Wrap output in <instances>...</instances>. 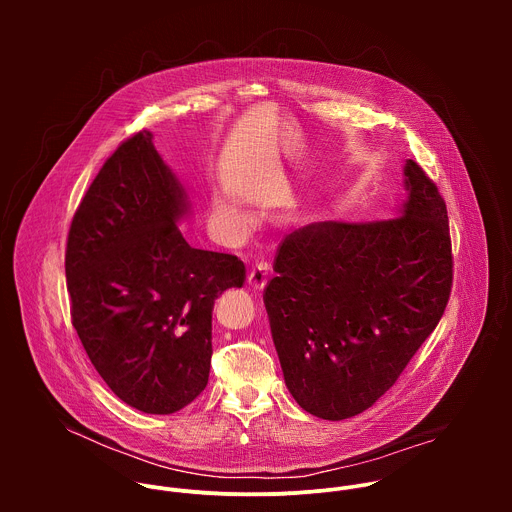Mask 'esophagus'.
<instances>
[{
    "label": "esophagus",
    "mask_w": 512,
    "mask_h": 512,
    "mask_svg": "<svg viewBox=\"0 0 512 512\" xmlns=\"http://www.w3.org/2000/svg\"><path fill=\"white\" fill-rule=\"evenodd\" d=\"M267 275H269V265L265 261L255 263V267L247 275V283L251 289H263L267 285Z\"/></svg>",
    "instance_id": "1"
}]
</instances>
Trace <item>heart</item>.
I'll list each match as a JSON object with an SVG mask.
<instances>
[{"label":"heart","mask_w":512,"mask_h":512,"mask_svg":"<svg viewBox=\"0 0 512 512\" xmlns=\"http://www.w3.org/2000/svg\"><path fill=\"white\" fill-rule=\"evenodd\" d=\"M218 212L225 214V216H229V218H239V214L235 212V208H231V206H227V204H221V206H218Z\"/></svg>","instance_id":"heart-1"}]
</instances>
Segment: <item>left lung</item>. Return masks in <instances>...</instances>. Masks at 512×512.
Returning a JSON list of instances; mask_svg holds the SVG:
<instances>
[{
    "label": "left lung",
    "instance_id": "obj_1",
    "mask_svg": "<svg viewBox=\"0 0 512 512\" xmlns=\"http://www.w3.org/2000/svg\"><path fill=\"white\" fill-rule=\"evenodd\" d=\"M401 214L324 221L277 249L265 308L289 393L340 421L369 409L442 320L454 279L446 202L423 168L405 166Z\"/></svg>",
    "mask_w": 512,
    "mask_h": 512
}]
</instances>
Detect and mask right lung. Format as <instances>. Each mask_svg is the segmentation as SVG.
I'll return each instance as SVG.
<instances>
[{
  "label": "right lung",
  "instance_id": "add662e5",
  "mask_svg": "<svg viewBox=\"0 0 512 512\" xmlns=\"http://www.w3.org/2000/svg\"><path fill=\"white\" fill-rule=\"evenodd\" d=\"M184 210L182 184L143 129L107 158L66 239L72 326L109 389L154 415L204 391L214 300L245 281L237 255L186 243Z\"/></svg>",
  "mask_w": 512,
  "mask_h": 512
}]
</instances>
